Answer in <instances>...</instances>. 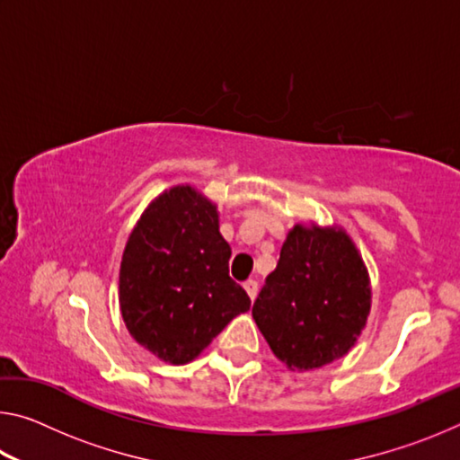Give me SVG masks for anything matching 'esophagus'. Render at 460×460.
Returning <instances> with one entry per match:
<instances>
[{
	"instance_id": "1",
	"label": "esophagus",
	"mask_w": 460,
	"mask_h": 460,
	"mask_svg": "<svg viewBox=\"0 0 460 460\" xmlns=\"http://www.w3.org/2000/svg\"><path fill=\"white\" fill-rule=\"evenodd\" d=\"M243 288H245V292H247L249 298L255 300V296H258V282H255V279H247V282L243 284Z\"/></svg>"
}]
</instances>
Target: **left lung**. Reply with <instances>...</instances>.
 I'll use <instances>...</instances> for the list:
<instances>
[{"label":"left lung","instance_id":"obj_1","mask_svg":"<svg viewBox=\"0 0 460 460\" xmlns=\"http://www.w3.org/2000/svg\"><path fill=\"white\" fill-rule=\"evenodd\" d=\"M371 313V279L339 225L296 223L253 305V321L290 371L324 367L355 347Z\"/></svg>","mask_w":460,"mask_h":460}]
</instances>
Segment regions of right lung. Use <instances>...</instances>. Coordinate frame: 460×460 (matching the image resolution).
Instances as JSON below:
<instances>
[{"label":"right lung","mask_w":460,"mask_h":460,"mask_svg":"<svg viewBox=\"0 0 460 460\" xmlns=\"http://www.w3.org/2000/svg\"><path fill=\"white\" fill-rule=\"evenodd\" d=\"M217 205L192 184L158 194L131 229L119 268L123 323L160 361L186 365L252 300L229 278Z\"/></svg>","instance_id":"right-lung-1"}]
</instances>
